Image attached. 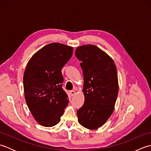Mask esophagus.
Returning <instances> with one entry per match:
<instances>
[{"mask_svg": "<svg viewBox=\"0 0 151 151\" xmlns=\"http://www.w3.org/2000/svg\"><path fill=\"white\" fill-rule=\"evenodd\" d=\"M70 95H71V96L75 95V90L70 91Z\"/></svg>", "mask_w": 151, "mask_h": 151, "instance_id": "34e87169", "label": "esophagus"}]
</instances>
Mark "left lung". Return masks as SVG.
<instances>
[{
  "mask_svg": "<svg viewBox=\"0 0 151 151\" xmlns=\"http://www.w3.org/2000/svg\"><path fill=\"white\" fill-rule=\"evenodd\" d=\"M75 56L81 62L84 80L85 100L77 111L78 122L86 129H97L113 113L119 91L116 66L93 45L77 47Z\"/></svg>",
  "mask_w": 151,
  "mask_h": 151,
  "instance_id": "1",
  "label": "left lung"
}]
</instances>
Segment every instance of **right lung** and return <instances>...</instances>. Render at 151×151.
Masks as SVG:
<instances>
[{
	"mask_svg": "<svg viewBox=\"0 0 151 151\" xmlns=\"http://www.w3.org/2000/svg\"><path fill=\"white\" fill-rule=\"evenodd\" d=\"M73 47L52 43L34 54L23 76L24 97L33 117L41 125L53 127L69 103L62 88V70L73 54Z\"/></svg>",
	"mask_w": 151,
	"mask_h": 151,
	"instance_id": "1",
	"label": "right lung"
}]
</instances>
